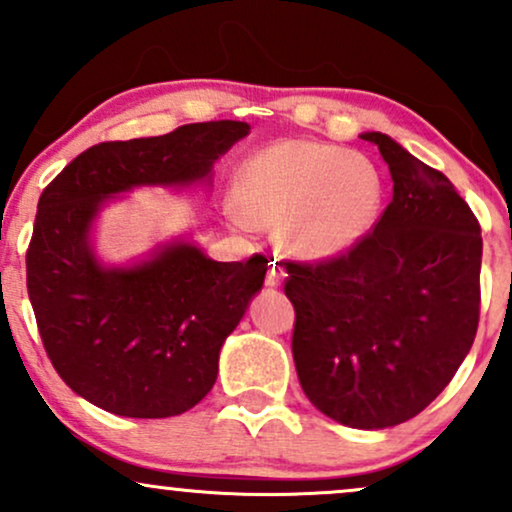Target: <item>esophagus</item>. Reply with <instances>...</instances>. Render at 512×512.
<instances>
[{"instance_id": "obj_1", "label": "esophagus", "mask_w": 512, "mask_h": 512, "mask_svg": "<svg viewBox=\"0 0 512 512\" xmlns=\"http://www.w3.org/2000/svg\"><path fill=\"white\" fill-rule=\"evenodd\" d=\"M284 279H286L284 269H281L276 262H272V267H269V272H267V286H269V289H279V286L284 284Z\"/></svg>"}]
</instances>
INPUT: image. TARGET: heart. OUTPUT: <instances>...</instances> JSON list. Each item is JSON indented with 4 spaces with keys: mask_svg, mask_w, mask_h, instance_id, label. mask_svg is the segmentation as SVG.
Masks as SVG:
<instances>
[{
    "mask_svg": "<svg viewBox=\"0 0 512 512\" xmlns=\"http://www.w3.org/2000/svg\"><path fill=\"white\" fill-rule=\"evenodd\" d=\"M383 207V178L368 156L310 139H281L236 173L238 226L281 228L298 260L327 262L363 243Z\"/></svg>",
    "mask_w": 512,
    "mask_h": 512,
    "instance_id": "b5f03b06",
    "label": "heart"
}]
</instances>
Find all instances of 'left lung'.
I'll return each instance as SVG.
<instances>
[{
  "label": "left lung",
  "mask_w": 512,
  "mask_h": 512,
  "mask_svg": "<svg viewBox=\"0 0 512 512\" xmlns=\"http://www.w3.org/2000/svg\"><path fill=\"white\" fill-rule=\"evenodd\" d=\"M392 202L349 255L293 264V361L305 397L337 424L390 428L436 399L479 325L481 228L452 182L383 132H363Z\"/></svg>",
  "instance_id": "1"
}]
</instances>
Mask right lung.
Instances as JSON below:
<instances>
[{
    "mask_svg": "<svg viewBox=\"0 0 512 512\" xmlns=\"http://www.w3.org/2000/svg\"><path fill=\"white\" fill-rule=\"evenodd\" d=\"M248 122L178 127L163 137L103 142L43 190L26 252L40 339L79 397L129 419H168L207 397L226 337L262 289L267 260L216 262L187 238L158 243L129 264L93 248L98 216L137 187L211 182Z\"/></svg>",
    "mask_w": 512,
    "mask_h": 512,
    "instance_id": "add662e5",
    "label": "right lung"
}]
</instances>
